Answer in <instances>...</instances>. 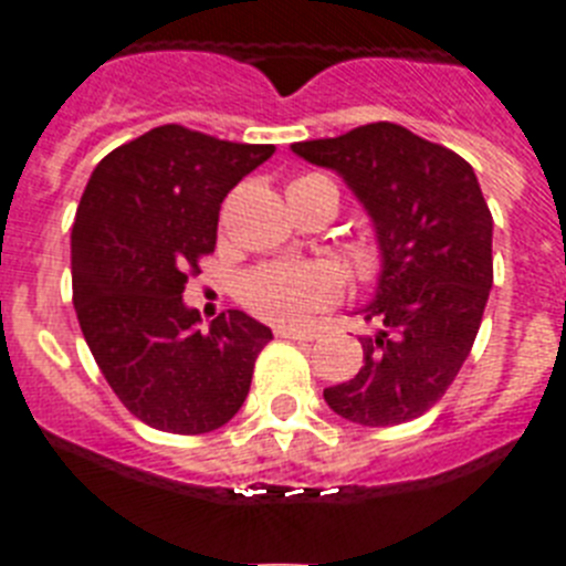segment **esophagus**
Returning <instances> with one entry per match:
<instances>
[{
    "label": "esophagus",
    "instance_id": "1",
    "mask_svg": "<svg viewBox=\"0 0 566 566\" xmlns=\"http://www.w3.org/2000/svg\"><path fill=\"white\" fill-rule=\"evenodd\" d=\"M277 337H286V339H300V343H312L317 334L312 328H277Z\"/></svg>",
    "mask_w": 566,
    "mask_h": 566
}]
</instances>
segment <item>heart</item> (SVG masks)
<instances>
[{"label": "heart", "instance_id": "b5f03b06", "mask_svg": "<svg viewBox=\"0 0 566 566\" xmlns=\"http://www.w3.org/2000/svg\"><path fill=\"white\" fill-rule=\"evenodd\" d=\"M323 175H308L300 181H317ZM294 181V184H300ZM339 292V274L328 263H269L254 269L240 283V297L258 317L280 326L306 319L314 308Z\"/></svg>", "mask_w": 566, "mask_h": 566}]
</instances>
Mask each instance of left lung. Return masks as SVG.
Instances as JSON below:
<instances>
[{
  "label": "left lung",
  "mask_w": 566,
  "mask_h": 566,
  "mask_svg": "<svg viewBox=\"0 0 566 566\" xmlns=\"http://www.w3.org/2000/svg\"><path fill=\"white\" fill-rule=\"evenodd\" d=\"M334 169L374 223L379 277L359 308L363 368L323 391L348 422L388 428L422 417L457 379L493 286V218L464 158L391 122L292 144Z\"/></svg>",
  "instance_id": "left-lung-1"
}]
</instances>
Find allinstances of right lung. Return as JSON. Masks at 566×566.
I'll use <instances>...</instances> for the list:
<instances>
[{"mask_svg":"<svg viewBox=\"0 0 566 566\" xmlns=\"http://www.w3.org/2000/svg\"><path fill=\"white\" fill-rule=\"evenodd\" d=\"M272 153L164 124L90 175L70 234L73 306L115 397L149 428L209 433L247 399L272 328L229 308L207 332L184 286L214 252L229 189Z\"/></svg>","mask_w":566,"mask_h":566,"instance_id":"add662e5","label":"right lung"}]
</instances>
